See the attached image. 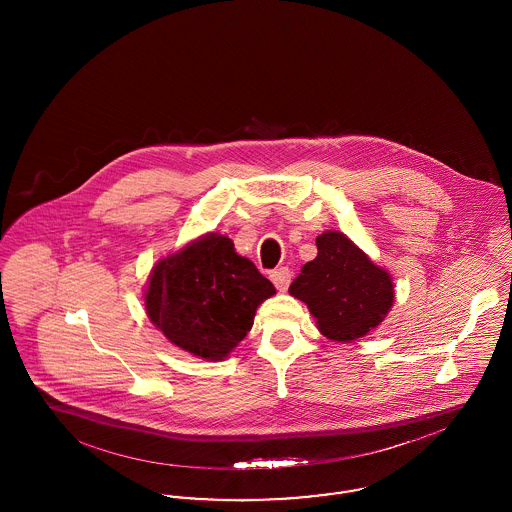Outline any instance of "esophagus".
Wrapping results in <instances>:
<instances>
[{"label": "esophagus", "mask_w": 512, "mask_h": 512, "mask_svg": "<svg viewBox=\"0 0 512 512\" xmlns=\"http://www.w3.org/2000/svg\"><path fill=\"white\" fill-rule=\"evenodd\" d=\"M270 280L274 282L276 290L286 292L288 286H290V282H292V270L288 267L274 268V270L270 272Z\"/></svg>", "instance_id": "34e87169"}]
</instances>
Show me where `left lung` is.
<instances>
[{
  "instance_id": "obj_1",
  "label": "left lung",
  "mask_w": 512,
  "mask_h": 512,
  "mask_svg": "<svg viewBox=\"0 0 512 512\" xmlns=\"http://www.w3.org/2000/svg\"><path fill=\"white\" fill-rule=\"evenodd\" d=\"M317 259L305 263L290 286L293 297L307 303L318 330L334 341L363 338L390 313V274L376 267L341 232L317 238Z\"/></svg>"
}]
</instances>
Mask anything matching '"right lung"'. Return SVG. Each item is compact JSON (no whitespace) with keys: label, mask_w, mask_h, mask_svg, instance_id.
<instances>
[{"label":"right lung","mask_w":512,"mask_h":512,"mask_svg":"<svg viewBox=\"0 0 512 512\" xmlns=\"http://www.w3.org/2000/svg\"><path fill=\"white\" fill-rule=\"evenodd\" d=\"M274 293L230 238L209 234L153 268L147 317L174 345L220 361L244 340L257 307Z\"/></svg>","instance_id":"right-lung-1"}]
</instances>
